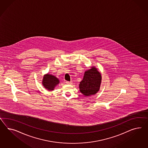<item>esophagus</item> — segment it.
Segmentation results:
<instances>
[{
	"instance_id": "esophagus-1",
	"label": "esophagus",
	"mask_w": 148,
	"mask_h": 148,
	"mask_svg": "<svg viewBox=\"0 0 148 148\" xmlns=\"http://www.w3.org/2000/svg\"><path fill=\"white\" fill-rule=\"evenodd\" d=\"M66 84H72V81H66Z\"/></svg>"
}]
</instances>
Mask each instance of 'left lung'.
<instances>
[{
    "label": "left lung",
    "instance_id": "obj_1",
    "mask_svg": "<svg viewBox=\"0 0 148 148\" xmlns=\"http://www.w3.org/2000/svg\"><path fill=\"white\" fill-rule=\"evenodd\" d=\"M101 74L95 66L84 72L82 80L80 82V91L84 96L95 95L99 91L101 84Z\"/></svg>",
    "mask_w": 148,
    "mask_h": 148
}]
</instances>
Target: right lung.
I'll return each mask as SVG.
<instances>
[{"mask_svg": "<svg viewBox=\"0 0 148 148\" xmlns=\"http://www.w3.org/2000/svg\"><path fill=\"white\" fill-rule=\"evenodd\" d=\"M59 83V80L56 76L52 74H49L48 73L45 74L42 81V84L43 87L48 91L54 90L56 87Z\"/></svg>", "mask_w": 148, "mask_h": 148, "instance_id": "add662e5", "label": "right lung"}]
</instances>
